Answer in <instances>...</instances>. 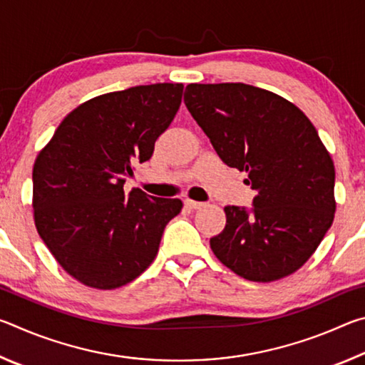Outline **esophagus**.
Masks as SVG:
<instances>
[{
	"label": "esophagus",
	"mask_w": 365,
	"mask_h": 365,
	"mask_svg": "<svg viewBox=\"0 0 365 365\" xmlns=\"http://www.w3.org/2000/svg\"><path fill=\"white\" fill-rule=\"evenodd\" d=\"M205 205H202V202H200V201H193V200H185V207H188V209H200V207H202Z\"/></svg>",
	"instance_id": "1"
}]
</instances>
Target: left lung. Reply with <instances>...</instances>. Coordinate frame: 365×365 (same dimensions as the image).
Here are the masks:
<instances>
[{
  "mask_svg": "<svg viewBox=\"0 0 365 365\" xmlns=\"http://www.w3.org/2000/svg\"><path fill=\"white\" fill-rule=\"evenodd\" d=\"M185 104L228 168L256 190L252 209L225 206L215 257L251 282L294 274L335 217V165L292 101L245 83H190Z\"/></svg>",
  "mask_w": 365,
  "mask_h": 365,
  "instance_id": "left-lung-1",
  "label": "left lung"
}]
</instances>
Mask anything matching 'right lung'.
Wrapping results in <instances>:
<instances>
[{
	"instance_id": "obj_1",
	"label": "right lung",
	"mask_w": 365,
	"mask_h": 365,
	"mask_svg": "<svg viewBox=\"0 0 365 365\" xmlns=\"http://www.w3.org/2000/svg\"><path fill=\"white\" fill-rule=\"evenodd\" d=\"M182 83L140 85L100 95L67 114L34 164L36 232L67 274L114 289L150 267L164 228L183 202L123 193L133 163L153 156L174 120Z\"/></svg>"
}]
</instances>
